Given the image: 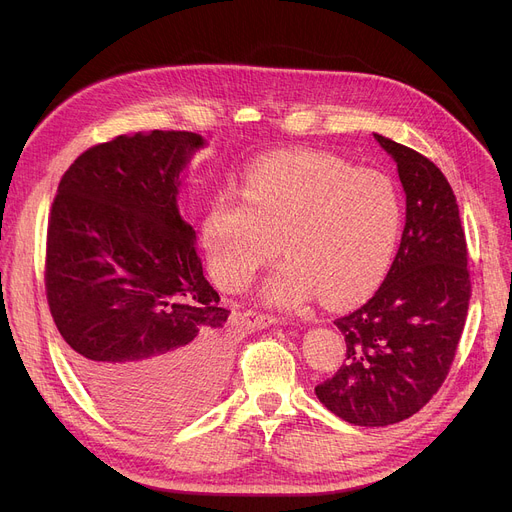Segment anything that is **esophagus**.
<instances>
[{"label":"esophagus","instance_id":"esophagus-1","mask_svg":"<svg viewBox=\"0 0 512 512\" xmlns=\"http://www.w3.org/2000/svg\"><path fill=\"white\" fill-rule=\"evenodd\" d=\"M247 319L253 328H267L274 324H282V317L278 315H270V313H259V311H247Z\"/></svg>","mask_w":512,"mask_h":512}]
</instances>
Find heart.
I'll use <instances>...</instances> for the list:
<instances>
[{"mask_svg": "<svg viewBox=\"0 0 512 512\" xmlns=\"http://www.w3.org/2000/svg\"><path fill=\"white\" fill-rule=\"evenodd\" d=\"M400 228L402 201L388 174L324 151H292L257 161L240 195L232 188L215 195L201 238L215 278L234 290L282 245L288 259L263 294L274 305L301 307L317 290L328 303H351L378 288Z\"/></svg>", "mask_w": 512, "mask_h": 512, "instance_id": "heart-1", "label": "heart"}]
</instances>
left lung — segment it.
Segmentation results:
<instances>
[{"label":"left lung","instance_id":"obj_1","mask_svg":"<svg viewBox=\"0 0 512 512\" xmlns=\"http://www.w3.org/2000/svg\"><path fill=\"white\" fill-rule=\"evenodd\" d=\"M375 139L398 166L407 222L382 286L334 321L346 342L344 363L315 386L334 415L365 427L409 419L440 390L471 299L467 238L446 176L415 149Z\"/></svg>","mask_w":512,"mask_h":512}]
</instances>
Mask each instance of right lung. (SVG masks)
<instances>
[{
  "instance_id": "right-lung-1",
  "label": "right lung",
  "mask_w": 512,
  "mask_h": 512,
  "mask_svg": "<svg viewBox=\"0 0 512 512\" xmlns=\"http://www.w3.org/2000/svg\"><path fill=\"white\" fill-rule=\"evenodd\" d=\"M203 139L153 130L80 153L53 199L45 294L70 363L103 409L141 427L201 411L228 373V309L178 209Z\"/></svg>"
}]
</instances>
